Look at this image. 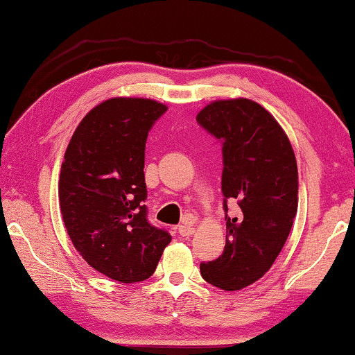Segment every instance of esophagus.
I'll return each instance as SVG.
<instances>
[{
	"instance_id": "34e87169",
	"label": "esophagus",
	"mask_w": 355,
	"mask_h": 355,
	"mask_svg": "<svg viewBox=\"0 0 355 355\" xmlns=\"http://www.w3.org/2000/svg\"><path fill=\"white\" fill-rule=\"evenodd\" d=\"M178 233L182 234V236H191V234L194 233V228L191 223H182V225L178 227Z\"/></svg>"
}]
</instances>
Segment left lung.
<instances>
[{"mask_svg":"<svg viewBox=\"0 0 355 355\" xmlns=\"http://www.w3.org/2000/svg\"><path fill=\"white\" fill-rule=\"evenodd\" d=\"M196 121L222 141L227 220L223 254L199 268L207 283L236 291L266 275L286 243L297 212L296 156L275 117L251 99H218ZM227 200L239 204L232 218Z\"/></svg>","mask_w":355,"mask_h":355,"instance_id":"8db88e82","label":"left lung"}]
</instances>
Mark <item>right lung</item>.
<instances>
[{"mask_svg": "<svg viewBox=\"0 0 355 355\" xmlns=\"http://www.w3.org/2000/svg\"><path fill=\"white\" fill-rule=\"evenodd\" d=\"M167 111L146 98H111L73 132L59 173V206L72 244L103 275L121 283L148 279L172 241L148 222L144 148Z\"/></svg>", "mask_w": 355, "mask_h": 355, "instance_id": "add662e5", "label": "right lung"}]
</instances>
